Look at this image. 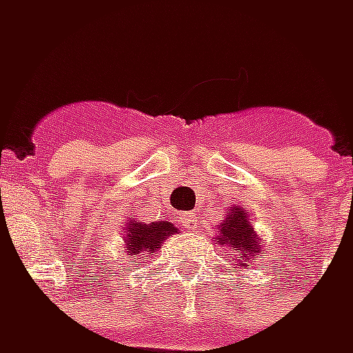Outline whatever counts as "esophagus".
I'll use <instances>...</instances> for the list:
<instances>
[{
	"label": "esophagus",
	"instance_id": "1",
	"mask_svg": "<svg viewBox=\"0 0 353 353\" xmlns=\"http://www.w3.org/2000/svg\"><path fill=\"white\" fill-rule=\"evenodd\" d=\"M181 225L182 229H186V231H194V229H198V227H200V221H198V217H196L194 214H182Z\"/></svg>",
	"mask_w": 353,
	"mask_h": 353
}]
</instances>
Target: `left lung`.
I'll list each match as a JSON object with an SVG mask.
<instances>
[{"mask_svg": "<svg viewBox=\"0 0 353 353\" xmlns=\"http://www.w3.org/2000/svg\"><path fill=\"white\" fill-rule=\"evenodd\" d=\"M215 245L233 250V259L239 262L237 266H245L248 268V260H252V256H256L259 252H262V245H260L259 231L252 225V219L248 214L247 208L241 205H233L231 212H227V217L223 219V223L219 225V237Z\"/></svg>", "mask_w": 353, "mask_h": 353, "instance_id": "8db88e82", "label": "left lung"}]
</instances>
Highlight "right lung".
Here are the masks:
<instances>
[{"label":"right lung","instance_id":"add662e5","mask_svg":"<svg viewBox=\"0 0 353 353\" xmlns=\"http://www.w3.org/2000/svg\"><path fill=\"white\" fill-rule=\"evenodd\" d=\"M179 233V229L171 221H153L143 223L134 217L124 227V252L130 256H149L157 254L161 243Z\"/></svg>","mask_w":353,"mask_h":353}]
</instances>
